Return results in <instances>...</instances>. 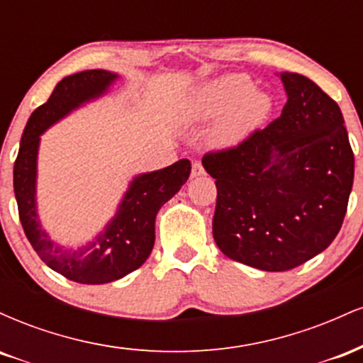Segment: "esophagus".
<instances>
[{
  "mask_svg": "<svg viewBox=\"0 0 363 363\" xmlns=\"http://www.w3.org/2000/svg\"><path fill=\"white\" fill-rule=\"evenodd\" d=\"M205 169H203V165L199 164V162H194L193 164V170H191V177H201L205 176Z\"/></svg>",
  "mask_w": 363,
  "mask_h": 363,
  "instance_id": "34e87169",
  "label": "esophagus"
}]
</instances>
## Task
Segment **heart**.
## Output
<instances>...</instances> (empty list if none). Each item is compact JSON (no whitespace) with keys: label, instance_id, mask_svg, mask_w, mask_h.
<instances>
[{"label":"heart","instance_id":"1","mask_svg":"<svg viewBox=\"0 0 363 363\" xmlns=\"http://www.w3.org/2000/svg\"><path fill=\"white\" fill-rule=\"evenodd\" d=\"M273 102L268 94L252 90V83L242 74L218 78L208 83L196 97L194 119H208L220 114L210 129L215 147H235L264 123Z\"/></svg>","mask_w":363,"mask_h":363}]
</instances>
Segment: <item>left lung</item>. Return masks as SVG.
I'll return each mask as SVG.
<instances>
[{
    "instance_id": "obj_1",
    "label": "left lung",
    "mask_w": 363,
    "mask_h": 363,
    "mask_svg": "<svg viewBox=\"0 0 363 363\" xmlns=\"http://www.w3.org/2000/svg\"><path fill=\"white\" fill-rule=\"evenodd\" d=\"M281 82L280 118L201 160L216 179V245L262 272L297 268L335 240L355 172L338 104L303 74Z\"/></svg>"
}]
</instances>
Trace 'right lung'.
Instances as JSON below:
<instances>
[{"instance_id": "add662e5", "label": "right lung", "mask_w": 363, "mask_h": 363, "mask_svg": "<svg viewBox=\"0 0 363 363\" xmlns=\"http://www.w3.org/2000/svg\"><path fill=\"white\" fill-rule=\"evenodd\" d=\"M116 78L118 74L106 69H89L62 78L48 102L28 118L13 167L18 216L28 242L49 268L85 285L119 280L147 261L155 242L158 210L181 189L191 174V162L182 158L169 167L136 177L114 220L85 247L62 249L40 228L35 213V164L40 133L80 104L104 94Z\"/></svg>"}]
</instances>
